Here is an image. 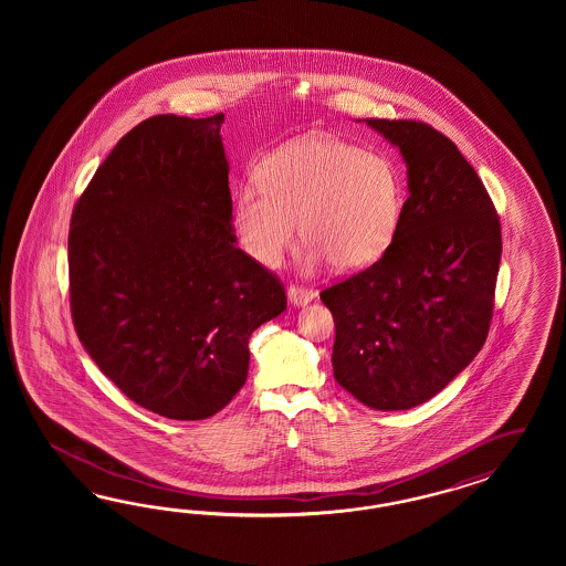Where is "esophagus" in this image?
Masks as SVG:
<instances>
[{"mask_svg":"<svg viewBox=\"0 0 566 566\" xmlns=\"http://www.w3.org/2000/svg\"><path fill=\"white\" fill-rule=\"evenodd\" d=\"M313 298H315V291H313V289H307V286H296V284L289 286V301H291L292 305L303 307V305L311 303Z\"/></svg>","mask_w":566,"mask_h":566,"instance_id":"1","label":"esophagus"}]
</instances>
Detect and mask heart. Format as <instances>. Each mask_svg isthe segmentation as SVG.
Returning a JSON list of instances; mask_svg holds the SVG:
<instances>
[{
  "instance_id": "1",
  "label": "heart",
  "mask_w": 566,
  "mask_h": 566,
  "mask_svg": "<svg viewBox=\"0 0 566 566\" xmlns=\"http://www.w3.org/2000/svg\"><path fill=\"white\" fill-rule=\"evenodd\" d=\"M258 187L234 195L232 226L251 258L274 268L296 239L308 240L303 263L329 261L357 272L392 244L407 201L405 174L392 157L343 138H298L268 155Z\"/></svg>"
}]
</instances>
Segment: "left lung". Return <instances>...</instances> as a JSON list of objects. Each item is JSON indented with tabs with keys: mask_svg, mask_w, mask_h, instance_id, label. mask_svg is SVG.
Here are the masks:
<instances>
[{
	"mask_svg": "<svg viewBox=\"0 0 566 566\" xmlns=\"http://www.w3.org/2000/svg\"><path fill=\"white\" fill-rule=\"evenodd\" d=\"M367 124L400 149L409 197L388 251L319 296L336 326V381L369 409L407 411L442 392L485 343L502 234L450 138L426 122Z\"/></svg>",
	"mask_w": 566,
	"mask_h": 566,
	"instance_id": "8db88e82",
	"label": "left lung"
}]
</instances>
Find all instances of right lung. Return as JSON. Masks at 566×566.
<instances>
[{
    "instance_id": "right-lung-1",
    "label": "right lung",
    "mask_w": 566,
    "mask_h": 566,
    "mask_svg": "<svg viewBox=\"0 0 566 566\" xmlns=\"http://www.w3.org/2000/svg\"><path fill=\"white\" fill-rule=\"evenodd\" d=\"M223 114L137 124L76 201L70 311L103 376L138 407L207 419L249 374V338L286 308L277 275L237 247Z\"/></svg>"
}]
</instances>
